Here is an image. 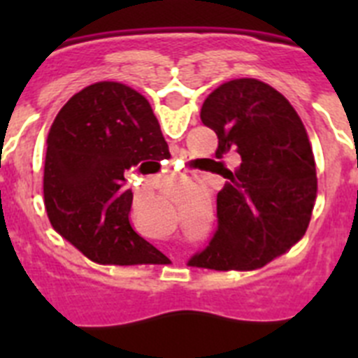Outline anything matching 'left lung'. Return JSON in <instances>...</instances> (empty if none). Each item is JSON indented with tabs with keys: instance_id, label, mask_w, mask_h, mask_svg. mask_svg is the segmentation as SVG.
<instances>
[{
	"instance_id": "8db88e82",
	"label": "left lung",
	"mask_w": 358,
	"mask_h": 358,
	"mask_svg": "<svg viewBox=\"0 0 358 358\" xmlns=\"http://www.w3.org/2000/svg\"><path fill=\"white\" fill-rule=\"evenodd\" d=\"M201 120L218 138L215 173L218 226L192 267L251 271L289 251L308 227L317 197L315 161L301 118L281 93L256 78L222 84L204 100ZM238 153L241 164L222 159Z\"/></svg>"
}]
</instances>
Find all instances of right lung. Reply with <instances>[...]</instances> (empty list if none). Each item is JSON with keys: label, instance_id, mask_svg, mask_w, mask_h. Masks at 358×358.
Here are the masks:
<instances>
[{"label": "right lung", "instance_id": "right-lung-1", "mask_svg": "<svg viewBox=\"0 0 358 358\" xmlns=\"http://www.w3.org/2000/svg\"><path fill=\"white\" fill-rule=\"evenodd\" d=\"M147 98L120 82H98L68 100L48 134L44 206L50 222L90 260L159 264L164 258L131 226L125 172L169 159Z\"/></svg>", "mask_w": 358, "mask_h": 358}]
</instances>
